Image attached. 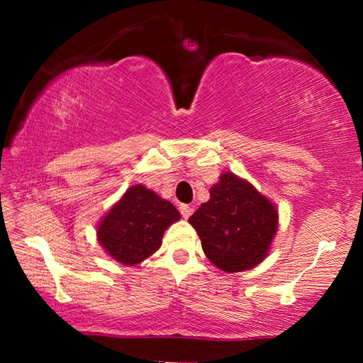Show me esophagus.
Returning <instances> with one entry per match:
<instances>
[{"label": "esophagus", "mask_w": 363, "mask_h": 363, "mask_svg": "<svg viewBox=\"0 0 363 363\" xmlns=\"http://www.w3.org/2000/svg\"><path fill=\"white\" fill-rule=\"evenodd\" d=\"M179 211H181V214H182V218L187 219V218L192 216L194 208L189 206V205H181V206H179Z\"/></svg>", "instance_id": "esophagus-1"}]
</instances>
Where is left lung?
<instances>
[{
	"mask_svg": "<svg viewBox=\"0 0 363 363\" xmlns=\"http://www.w3.org/2000/svg\"><path fill=\"white\" fill-rule=\"evenodd\" d=\"M189 223L199 233L201 248L224 272H242L267 256L279 227L272 201L233 173L220 174Z\"/></svg>",
	"mask_w": 363,
	"mask_h": 363,
	"instance_id": "1",
	"label": "left lung"
}]
</instances>
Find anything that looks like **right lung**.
<instances>
[{
  "instance_id": "right-lung-1",
  "label": "right lung",
  "mask_w": 363,
  "mask_h": 363,
  "mask_svg": "<svg viewBox=\"0 0 363 363\" xmlns=\"http://www.w3.org/2000/svg\"><path fill=\"white\" fill-rule=\"evenodd\" d=\"M179 219L171 201L136 184L102 218L97 240L115 261L136 266L162 247L164 230Z\"/></svg>"
}]
</instances>
